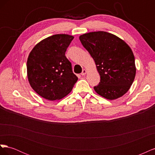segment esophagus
Instances as JSON below:
<instances>
[{
	"instance_id": "1",
	"label": "esophagus",
	"mask_w": 155,
	"mask_h": 155,
	"mask_svg": "<svg viewBox=\"0 0 155 155\" xmlns=\"http://www.w3.org/2000/svg\"><path fill=\"white\" fill-rule=\"evenodd\" d=\"M87 73V70H85V69H83V71H82V72H81V75L82 76H85V75Z\"/></svg>"
}]
</instances>
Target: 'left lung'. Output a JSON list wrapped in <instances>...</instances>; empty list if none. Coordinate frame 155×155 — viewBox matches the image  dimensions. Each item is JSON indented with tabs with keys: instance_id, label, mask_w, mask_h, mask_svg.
<instances>
[{
	"instance_id": "1",
	"label": "left lung",
	"mask_w": 155,
	"mask_h": 155,
	"mask_svg": "<svg viewBox=\"0 0 155 155\" xmlns=\"http://www.w3.org/2000/svg\"><path fill=\"white\" fill-rule=\"evenodd\" d=\"M79 40L100 74V82L94 87L96 93L110 100L123 96L132 85L137 70L130 46L116 35L103 31L84 34Z\"/></svg>"
}]
</instances>
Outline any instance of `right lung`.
Masks as SVG:
<instances>
[{
	"label": "right lung",
	"mask_w": 155,
	"mask_h": 155,
	"mask_svg": "<svg viewBox=\"0 0 155 155\" xmlns=\"http://www.w3.org/2000/svg\"><path fill=\"white\" fill-rule=\"evenodd\" d=\"M74 36L56 34L40 41L27 60V76L34 91L50 101L62 99L72 91L78 77L65 56Z\"/></svg>",
	"instance_id": "obj_1"
}]
</instances>
